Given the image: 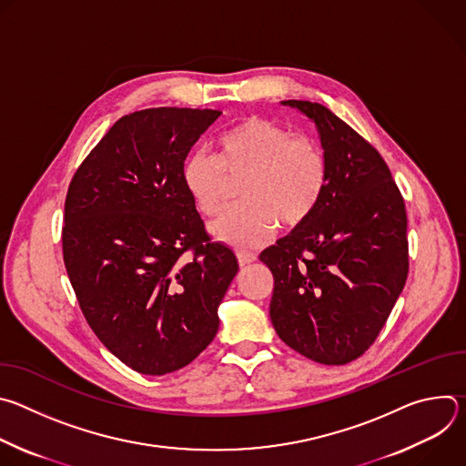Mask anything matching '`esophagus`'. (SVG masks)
I'll use <instances>...</instances> for the list:
<instances>
[{
    "instance_id": "34e87169",
    "label": "esophagus",
    "mask_w": 466,
    "mask_h": 466,
    "mask_svg": "<svg viewBox=\"0 0 466 466\" xmlns=\"http://www.w3.org/2000/svg\"><path fill=\"white\" fill-rule=\"evenodd\" d=\"M238 261H239L241 268H247V265L256 261V254L254 252H247V250H239L238 252Z\"/></svg>"
}]
</instances>
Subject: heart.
I'll use <instances>...</instances> for the list:
<instances>
[{
	"label": "heart",
	"instance_id": "heart-1",
	"mask_svg": "<svg viewBox=\"0 0 466 466\" xmlns=\"http://www.w3.org/2000/svg\"><path fill=\"white\" fill-rule=\"evenodd\" d=\"M219 157L195 151L182 164V184L205 216L219 210L228 175L245 177L243 203L227 207L212 236L234 248L268 241L282 221L299 227L317 210L328 184V162L317 142L259 116H250L219 138Z\"/></svg>",
	"mask_w": 466,
	"mask_h": 466
}]
</instances>
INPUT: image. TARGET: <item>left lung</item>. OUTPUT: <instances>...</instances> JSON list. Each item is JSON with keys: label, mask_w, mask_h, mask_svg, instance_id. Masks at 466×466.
Listing matches in <instances>:
<instances>
[{"label": "left lung", "mask_w": 466, "mask_h": 466, "mask_svg": "<svg viewBox=\"0 0 466 466\" xmlns=\"http://www.w3.org/2000/svg\"><path fill=\"white\" fill-rule=\"evenodd\" d=\"M309 117L328 162L317 210L259 259L275 279L279 338L299 354L345 365L378 338L408 279L404 198L380 153L319 103L282 101Z\"/></svg>", "instance_id": "left-lung-1"}]
</instances>
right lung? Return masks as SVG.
Wrapping results in <instances>:
<instances>
[{"mask_svg":"<svg viewBox=\"0 0 466 466\" xmlns=\"http://www.w3.org/2000/svg\"><path fill=\"white\" fill-rule=\"evenodd\" d=\"M219 116L175 106L123 116L66 195L62 252L79 306L99 341L140 374L178 370L214 341L239 269L182 184L189 149Z\"/></svg>","mask_w":466,"mask_h":466,"instance_id":"add662e5","label":"right lung"}]
</instances>
